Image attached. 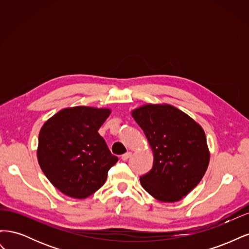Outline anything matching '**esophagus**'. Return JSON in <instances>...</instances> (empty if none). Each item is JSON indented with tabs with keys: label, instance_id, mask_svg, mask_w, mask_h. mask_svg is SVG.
<instances>
[{
	"label": "esophagus",
	"instance_id": "esophagus-1",
	"mask_svg": "<svg viewBox=\"0 0 249 249\" xmlns=\"http://www.w3.org/2000/svg\"><path fill=\"white\" fill-rule=\"evenodd\" d=\"M131 156H132V153L131 152H127V153H125V154H124L122 156V160L123 161H127V159H129Z\"/></svg>",
	"mask_w": 249,
	"mask_h": 249
}]
</instances>
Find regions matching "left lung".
I'll return each instance as SVG.
<instances>
[{"label":"left lung","mask_w":249,"mask_h":249,"mask_svg":"<svg viewBox=\"0 0 249 249\" xmlns=\"http://www.w3.org/2000/svg\"><path fill=\"white\" fill-rule=\"evenodd\" d=\"M132 115L154 152V165L140 177L141 186L160 201L182 199L197 186L210 154L202 127L170 105H145Z\"/></svg>","instance_id":"obj_1"}]
</instances>
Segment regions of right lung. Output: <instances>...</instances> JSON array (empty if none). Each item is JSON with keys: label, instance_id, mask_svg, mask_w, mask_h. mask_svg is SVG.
<instances>
[{"label": "right lung", "instance_id": "add662e5", "mask_svg": "<svg viewBox=\"0 0 249 249\" xmlns=\"http://www.w3.org/2000/svg\"><path fill=\"white\" fill-rule=\"evenodd\" d=\"M110 112L84 106L67 108L42 125L38 163L50 182L67 196L86 198L99 190L118 161L97 133Z\"/></svg>", "mask_w": 249, "mask_h": 249}]
</instances>
